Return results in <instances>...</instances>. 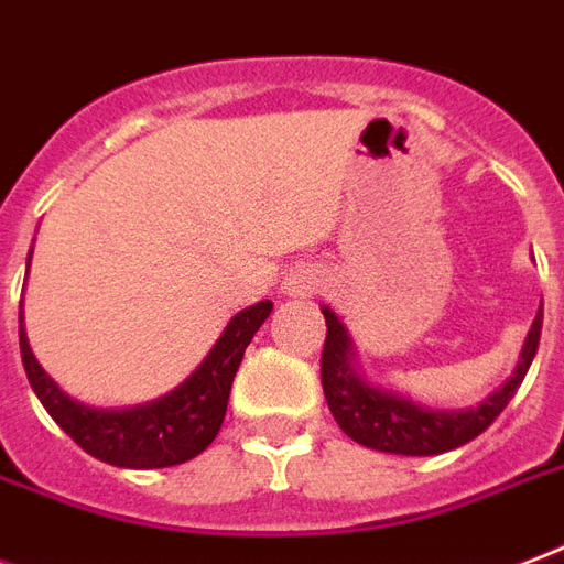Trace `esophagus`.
Masks as SVG:
<instances>
[{
    "mask_svg": "<svg viewBox=\"0 0 564 564\" xmlns=\"http://www.w3.org/2000/svg\"><path fill=\"white\" fill-rule=\"evenodd\" d=\"M286 286H290L292 295H313V292L322 290V281L313 272H295Z\"/></svg>",
    "mask_w": 564,
    "mask_h": 564,
    "instance_id": "esophagus-1",
    "label": "esophagus"
}]
</instances>
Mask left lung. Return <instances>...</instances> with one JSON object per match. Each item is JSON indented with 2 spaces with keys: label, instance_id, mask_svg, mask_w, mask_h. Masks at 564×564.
Returning <instances> with one entry per match:
<instances>
[{
  "label": "left lung",
  "instance_id": "1",
  "mask_svg": "<svg viewBox=\"0 0 564 564\" xmlns=\"http://www.w3.org/2000/svg\"><path fill=\"white\" fill-rule=\"evenodd\" d=\"M322 313H325V325H328L319 360L322 390L328 399L330 414L351 441L378 449V453L397 455H437L482 435L485 429L502 414V408L509 405L511 397L518 393V387L527 378V369L539 351L541 319H544V313L539 311L527 346H523L521 364L497 393H491L479 408L446 414V411H429V408L414 405L387 390L364 384L349 364L351 343L346 337V328L339 325V319L328 307H322Z\"/></svg>",
  "mask_w": 564,
  "mask_h": 564
}]
</instances>
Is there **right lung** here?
Here are the masks:
<instances>
[{
    "label": "right lung",
    "instance_id": "1",
    "mask_svg": "<svg viewBox=\"0 0 564 564\" xmlns=\"http://www.w3.org/2000/svg\"><path fill=\"white\" fill-rule=\"evenodd\" d=\"M269 313H272V301H260L248 311L236 313L221 339L215 343V349L177 390L148 405L120 408V411H100L64 397L58 384L34 360L23 325H20V351H23L29 384L46 408V414L85 453L115 467L153 470V467H174L188 462L213 444L225 423L236 369L242 364L253 334L269 319Z\"/></svg>",
    "mask_w": 564,
    "mask_h": 564
}]
</instances>
